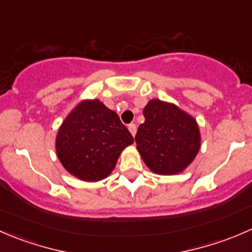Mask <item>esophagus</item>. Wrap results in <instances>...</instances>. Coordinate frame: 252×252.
<instances>
[{"mask_svg":"<svg viewBox=\"0 0 252 252\" xmlns=\"http://www.w3.org/2000/svg\"><path fill=\"white\" fill-rule=\"evenodd\" d=\"M128 129H129V131H130V133H131V135L135 136V134H136V126H135V124H134V123L129 124Z\"/></svg>","mask_w":252,"mask_h":252,"instance_id":"obj_1","label":"esophagus"}]
</instances>
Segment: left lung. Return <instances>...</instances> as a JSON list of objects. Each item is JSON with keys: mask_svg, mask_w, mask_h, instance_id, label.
Returning <instances> with one entry per match:
<instances>
[{"mask_svg": "<svg viewBox=\"0 0 252 252\" xmlns=\"http://www.w3.org/2000/svg\"><path fill=\"white\" fill-rule=\"evenodd\" d=\"M144 116L135 142L147 167L164 175L187 168L200 149L196 121L177 106L159 100L150 101Z\"/></svg>", "mask_w": 252, "mask_h": 252, "instance_id": "left-lung-1", "label": "left lung"}]
</instances>
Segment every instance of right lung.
I'll return each mask as SVG.
<instances>
[{
    "mask_svg": "<svg viewBox=\"0 0 252 252\" xmlns=\"http://www.w3.org/2000/svg\"><path fill=\"white\" fill-rule=\"evenodd\" d=\"M133 141L118 114L93 100L81 102L65 118L58 131L56 150L70 174L96 182L113 171L122 150Z\"/></svg>",
    "mask_w": 252,
    "mask_h": 252,
    "instance_id": "1",
    "label": "right lung"
}]
</instances>
